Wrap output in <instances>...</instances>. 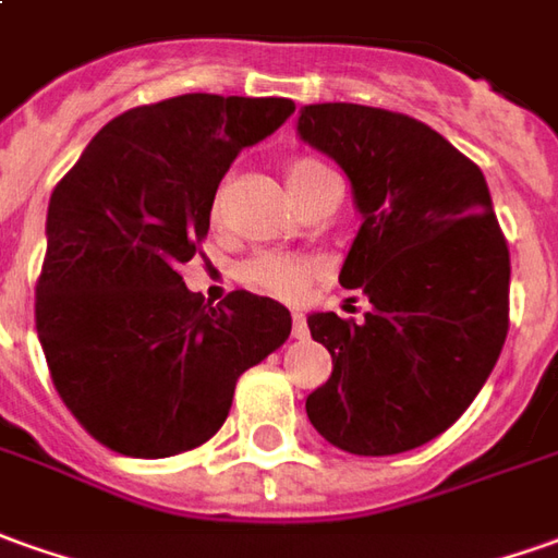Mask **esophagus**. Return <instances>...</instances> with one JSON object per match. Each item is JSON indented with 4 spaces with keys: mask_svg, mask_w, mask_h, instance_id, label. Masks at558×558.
Returning a JSON list of instances; mask_svg holds the SVG:
<instances>
[{
    "mask_svg": "<svg viewBox=\"0 0 558 558\" xmlns=\"http://www.w3.org/2000/svg\"><path fill=\"white\" fill-rule=\"evenodd\" d=\"M291 333H294L298 340H303V337L310 333V328H306V318H303L301 313H294V316H291Z\"/></svg>",
    "mask_w": 558,
    "mask_h": 558,
    "instance_id": "esophagus-1",
    "label": "esophagus"
}]
</instances>
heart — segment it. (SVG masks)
Listing matches in <instances>:
<instances>
[{"label":"heart","mask_w":558,"mask_h":558,"mask_svg":"<svg viewBox=\"0 0 558 558\" xmlns=\"http://www.w3.org/2000/svg\"><path fill=\"white\" fill-rule=\"evenodd\" d=\"M288 184L291 191L298 194L303 206H310L318 191L337 179L328 167H322L318 160H310V157H298L291 160L286 169ZM225 209H228V187H218L213 197V206H209V215H213V225H221L225 221ZM316 260L310 257H291V255H276V252H264V255L248 257L240 267V279L245 286L257 288L264 294H272V298H282V301H298L306 286L318 276Z\"/></svg>","instance_id":"obj_1"}]
</instances>
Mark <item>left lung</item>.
<instances>
[{"mask_svg": "<svg viewBox=\"0 0 558 558\" xmlns=\"http://www.w3.org/2000/svg\"><path fill=\"white\" fill-rule=\"evenodd\" d=\"M298 133L352 182L359 236L340 286L364 322L306 318L333 371L306 416L352 456H395L444 434L501 355L510 252L474 160L410 114L355 102L303 106Z\"/></svg>", "mask_w": 558, "mask_h": 558, "instance_id": "1", "label": "left lung"}]
</instances>
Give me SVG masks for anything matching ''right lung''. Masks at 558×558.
<instances>
[{"label":"right lung","mask_w":558,"mask_h":558,"mask_svg":"<svg viewBox=\"0 0 558 558\" xmlns=\"http://www.w3.org/2000/svg\"><path fill=\"white\" fill-rule=\"evenodd\" d=\"M291 111L286 96L140 106L102 126L53 187L38 343L63 403L102 447L167 459L206 444L236 379L288 340L282 303L248 291L203 303L179 267L209 233L230 163Z\"/></svg>","instance_id":"1"}]
</instances>
